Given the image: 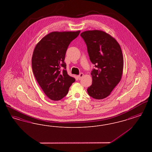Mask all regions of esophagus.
<instances>
[{
  "label": "esophagus",
  "instance_id": "esophagus-1",
  "mask_svg": "<svg viewBox=\"0 0 152 152\" xmlns=\"http://www.w3.org/2000/svg\"><path fill=\"white\" fill-rule=\"evenodd\" d=\"M83 76H84V74H83V73H80L79 75L77 76V78H78L80 80L83 77Z\"/></svg>",
  "mask_w": 152,
  "mask_h": 152
}]
</instances>
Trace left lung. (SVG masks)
<instances>
[{"label":"left lung","mask_w":152,"mask_h":152,"mask_svg":"<svg viewBox=\"0 0 152 152\" xmlns=\"http://www.w3.org/2000/svg\"><path fill=\"white\" fill-rule=\"evenodd\" d=\"M80 36L96 67L91 72L92 84L87 89L88 94L95 99H105L122 77L124 58L121 47L116 39L102 31H87Z\"/></svg>","instance_id":"left-lung-1"}]
</instances>
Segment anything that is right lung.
<instances>
[{"label": "right lung", "mask_w": 152, "mask_h": 152, "mask_svg": "<svg viewBox=\"0 0 152 152\" xmlns=\"http://www.w3.org/2000/svg\"><path fill=\"white\" fill-rule=\"evenodd\" d=\"M80 31L52 32L37 44L32 58V68L36 81L52 100L64 97L75 79L69 76L64 62L71 42Z\"/></svg>", "instance_id": "right-lung-1"}]
</instances>
